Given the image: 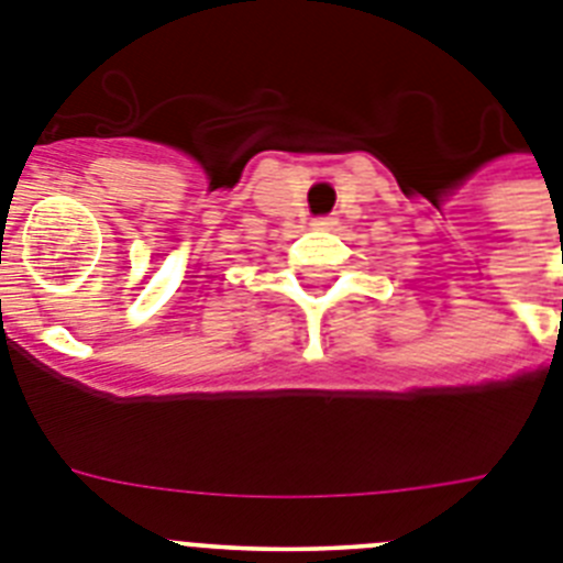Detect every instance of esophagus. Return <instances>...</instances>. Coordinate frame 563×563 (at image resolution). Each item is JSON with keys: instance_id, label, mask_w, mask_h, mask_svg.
Returning a JSON list of instances; mask_svg holds the SVG:
<instances>
[{"instance_id": "obj_1", "label": "esophagus", "mask_w": 563, "mask_h": 563, "mask_svg": "<svg viewBox=\"0 0 563 563\" xmlns=\"http://www.w3.org/2000/svg\"><path fill=\"white\" fill-rule=\"evenodd\" d=\"M335 225V220L332 217H318V220H312V228H321V231H327V228Z\"/></svg>"}]
</instances>
